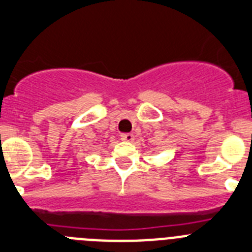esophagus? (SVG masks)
Wrapping results in <instances>:
<instances>
[{
  "label": "esophagus",
  "instance_id": "34e87169",
  "mask_svg": "<svg viewBox=\"0 0 252 252\" xmlns=\"http://www.w3.org/2000/svg\"><path fill=\"white\" fill-rule=\"evenodd\" d=\"M121 140L126 141V142H132L135 140V135L133 133H122Z\"/></svg>",
  "mask_w": 252,
  "mask_h": 252
}]
</instances>
